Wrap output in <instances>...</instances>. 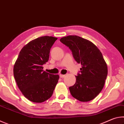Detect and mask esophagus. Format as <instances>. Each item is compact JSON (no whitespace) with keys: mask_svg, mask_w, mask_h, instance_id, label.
<instances>
[{"mask_svg":"<svg viewBox=\"0 0 124 124\" xmlns=\"http://www.w3.org/2000/svg\"><path fill=\"white\" fill-rule=\"evenodd\" d=\"M65 77H66V75H63L61 74H60V77L61 78H64Z\"/></svg>","mask_w":124,"mask_h":124,"instance_id":"34e87169","label":"esophagus"}]
</instances>
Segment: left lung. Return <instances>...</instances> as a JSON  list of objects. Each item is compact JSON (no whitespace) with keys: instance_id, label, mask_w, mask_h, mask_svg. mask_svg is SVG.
I'll list each match as a JSON object with an SVG mask.
<instances>
[{"instance_id":"left-lung-1","label":"left lung","mask_w":124,"mask_h":124,"mask_svg":"<svg viewBox=\"0 0 124 124\" xmlns=\"http://www.w3.org/2000/svg\"><path fill=\"white\" fill-rule=\"evenodd\" d=\"M60 41L69 47L81 68L75 84L69 87L73 97L81 102L95 98L103 88L108 74L107 65L96 46L77 35L63 37Z\"/></svg>"}]
</instances>
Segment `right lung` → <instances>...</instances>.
<instances>
[{"mask_svg": "<svg viewBox=\"0 0 124 124\" xmlns=\"http://www.w3.org/2000/svg\"><path fill=\"white\" fill-rule=\"evenodd\" d=\"M57 38L41 37L33 40L21 50L14 66L15 79L20 91L30 101L41 103L51 97L59 75L43 70L50 49Z\"/></svg>", "mask_w": 124, "mask_h": 124, "instance_id": "add662e5", "label": "right lung"}]
</instances>
